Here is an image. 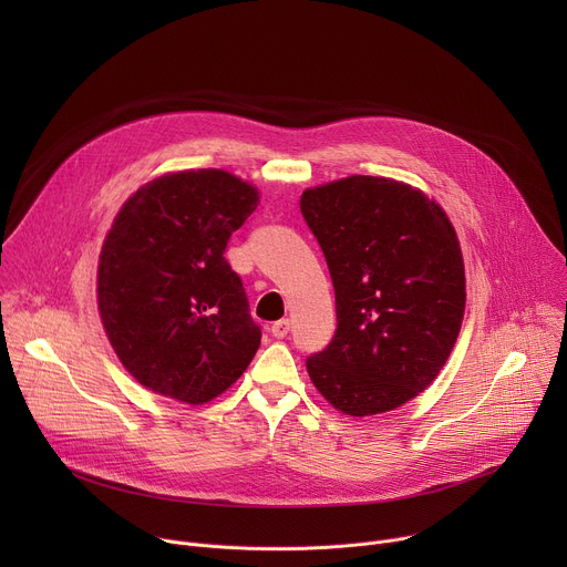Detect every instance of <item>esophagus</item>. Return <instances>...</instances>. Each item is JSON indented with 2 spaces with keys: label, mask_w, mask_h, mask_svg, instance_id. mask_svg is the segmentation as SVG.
Masks as SVG:
<instances>
[{
  "label": "esophagus",
  "mask_w": 567,
  "mask_h": 567,
  "mask_svg": "<svg viewBox=\"0 0 567 567\" xmlns=\"http://www.w3.org/2000/svg\"><path fill=\"white\" fill-rule=\"evenodd\" d=\"M289 326H291V322H289L287 318H282V320L274 322V326H271V334H274L276 339H285V337L289 334Z\"/></svg>",
  "instance_id": "1"
}]
</instances>
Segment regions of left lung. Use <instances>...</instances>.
<instances>
[{
	"instance_id": "obj_1",
	"label": "left lung",
	"mask_w": 567,
	"mask_h": 567,
	"mask_svg": "<svg viewBox=\"0 0 567 567\" xmlns=\"http://www.w3.org/2000/svg\"><path fill=\"white\" fill-rule=\"evenodd\" d=\"M300 210L326 254L337 334L307 359L337 411L370 417L424 392L444 368L464 318L460 239L420 188L352 175L307 188Z\"/></svg>"
}]
</instances>
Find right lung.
I'll return each mask as SVG.
<instances>
[{
	"label": "right lung",
	"mask_w": 567,
	"mask_h": 567,
	"mask_svg": "<svg viewBox=\"0 0 567 567\" xmlns=\"http://www.w3.org/2000/svg\"><path fill=\"white\" fill-rule=\"evenodd\" d=\"M260 190L226 171H177L143 184L116 213L99 258V313L123 368L147 390L202 406L260 348L224 251Z\"/></svg>",
	"instance_id": "add662e5"
}]
</instances>
